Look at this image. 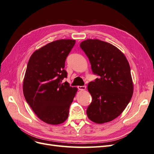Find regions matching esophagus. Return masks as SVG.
I'll return each instance as SVG.
<instances>
[{"mask_svg":"<svg viewBox=\"0 0 154 154\" xmlns=\"http://www.w3.org/2000/svg\"><path fill=\"white\" fill-rule=\"evenodd\" d=\"M78 89L80 90V91H85L86 89V86L83 85V86H78Z\"/></svg>","mask_w":154,"mask_h":154,"instance_id":"1","label":"esophagus"}]
</instances>
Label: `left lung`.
<instances>
[{"mask_svg":"<svg viewBox=\"0 0 154 154\" xmlns=\"http://www.w3.org/2000/svg\"><path fill=\"white\" fill-rule=\"evenodd\" d=\"M80 48L99 76L88 84L92 101L87 109L88 119L101 124L122 114L131 100L134 85L128 60L116 46L98 39H87Z\"/></svg>","mask_w":154,"mask_h":154,"instance_id":"1","label":"left lung"}]
</instances>
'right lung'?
<instances>
[{
	"label": "right lung",
	"instance_id": "add662e5",
	"mask_svg": "<svg viewBox=\"0 0 154 154\" xmlns=\"http://www.w3.org/2000/svg\"><path fill=\"white\" fill-rule=\"evenodd\" d=\"M75 40L61 39L36 50L27 63L23 80L25 99L40 119L50 125L63 123L78 88L70 87L65 62Z\"/></svg>",
	"mask_w": 154,
	"mask_h": 154
}]
</instances>
